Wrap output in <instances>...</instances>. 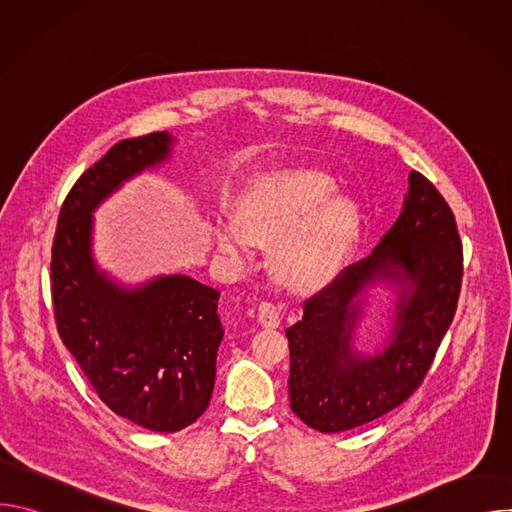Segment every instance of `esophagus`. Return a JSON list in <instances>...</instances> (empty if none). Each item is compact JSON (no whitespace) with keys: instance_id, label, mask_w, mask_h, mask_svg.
<instances>
[{"instance_id":"obj_1","label":"esophagus","mask_w":512,"mask_h":512,"mask_svg":"<svg viewBox=\"0 0 512 512\" xmlns=\"http://www.w3.org/2000/svg\"><path fill=\"white\" fill-rule=\"evenodd\" d=\"M259 322L265 328H279V324H281L279 308L275 304H271V302H263L259 306Z\"/></svg>"}]
</instances>
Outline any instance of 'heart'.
<instances>
[{
	"mask_svg": "<svg viewBox=\"0 0 512 512\" xmlns=\"http://www.w3.org/2000/svg\"><path fill=\"white\" fill-rule=\"evenodd\" d=\"M330 174L296 166L263 174L239 200L237 216L214 227L216 247L245 261L253 243L273 247V271L291 289H310L332 279L362 227V206L336 194Z\"/></svg>",
	"mask_w": 512,
	"mask_h": 512,
	"instance_id": "heart-1",
	"label": "heart"
}]
</instances>
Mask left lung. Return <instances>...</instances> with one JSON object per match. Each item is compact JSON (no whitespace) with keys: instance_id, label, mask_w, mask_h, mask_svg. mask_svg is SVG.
Returning a JSON list of instances; mask_svg holds the SVG:
<instances>
[{"instance_id":"left-lung-1","label":"left lung","mask_w":512,"mask_h":512,"mask_svg":"<svg viewBox=\"0 0 512 512\" xmlns=\"http://www.w3.org/2000/svg\"><path fill=\"white\" fill-rule=\"evenodd\" d=\"M462 261L452 208L413 170L397 223L369 257L312 296L302 320L285 330L291 411L312 429L336 433L407 401L454 320ZM377 284L394 289V312L386 338L362 353L353 346L355 328Z\"/></svg>"}]
</instances>
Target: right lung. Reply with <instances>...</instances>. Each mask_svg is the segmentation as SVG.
Segmentation results:
<instances>
[{
    "mask_svg": "<svg viewBox=\"0 0 512 512\" xmlns=\"http://www.w3.org/2000/svg\"><path fill=\"white\" fill-rule=\"evenodd\" d=\"M176 137L123 139L68 192L52 245L58 334L99 399L152 431H180L208 407L225 330L216 291L190 275L125 285L93 253L95 210L125 182L172 158Z\"/></svg>",
    "mask_w": 512,
    "mask_h": 512,
    "instance_id": "right-lung-1",
    "label": "right lung"
}]
</instances>
